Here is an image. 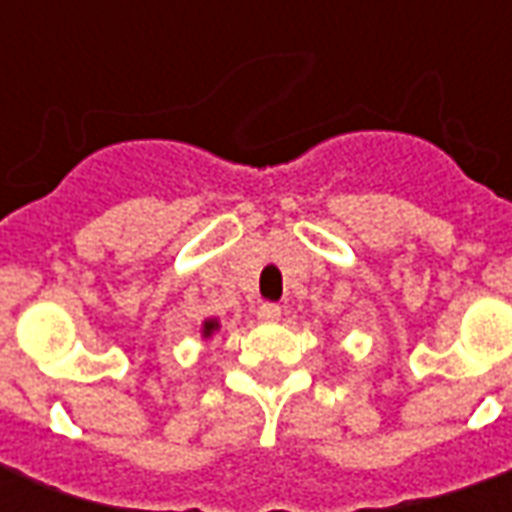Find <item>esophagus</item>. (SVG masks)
<instances>
[{
    "instance_id": "obj_1",
    "label": "esophagus",
    "mask_w": 512,
    "mask_h": 512,
    "mask_svg": "<svg viewBox=\"0 0 512 512\" xmlns=\"http://www.w3.org/2000/svg\"><path fill=\"white\" fill-rule=\"evenodd\" d=\"M257 315H260L263 321H279L282 310H279V304H274V301H266V304L257 307Z\"/></svg>"
}]
</instances>
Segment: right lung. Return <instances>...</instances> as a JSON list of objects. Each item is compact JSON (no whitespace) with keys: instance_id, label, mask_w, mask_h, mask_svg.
<instances>
[{"instance_id":"1","label":"right lung","mask_w":512,"mask_h":512,"mask_svg":"<svg viewBox=\"0 0 512 512\" xmlns=\"http://www.w3.org/2000/svg\"><path fill=\"white\" fill-rule=\"evenodd\" d=\"M216 329H219V323H216V321H205V326H202V334H205V337H211V334L216 332Z\"/></svg>"}]
</instances>
